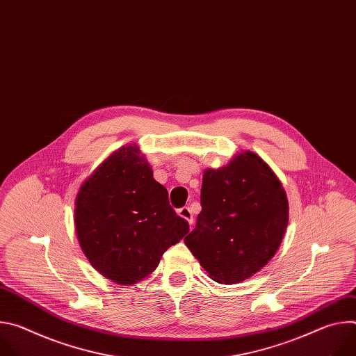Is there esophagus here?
<instances>
[{"instance_id": "obj_1", "label": "esophagus", "mask_w": 356, "mask_h": 356, "mask_svg": "<svg viewBox=\"0 0 356 356\" xmlns=\"http://www.w3.org/2000/svg\"><path fill=\"white\" fill-rule=\"evenodd\" d=\"M177 214H179L181 218L187 220V222H188L190 225L193 224V213H191L190 207H181V209H179V210H177Z\"/></svg>"}]
</instances>
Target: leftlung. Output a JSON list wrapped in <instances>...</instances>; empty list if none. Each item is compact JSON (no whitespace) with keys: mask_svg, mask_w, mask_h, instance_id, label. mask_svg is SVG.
I'll use <instances>...</instances> for the list:
<instances>
[{"mask_svg":"<svg viewBox=\"0 0 356 356\" xmlns=\"http://www.w3.org/2000/svg\"><path fill=\"white\" fill-rule=\"evenodd\" d=\"M201 213L184 238L209 276L225 284L259 272L276 253L289 222V202L273 170L253 152L207 169Z\"/></svg>","mask_w":356,"mask_h":356,"instance_id":"1","label":"left lung"}]
</instances>
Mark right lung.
<instances>
[{
	"label": "right lung",
	"instance_id": "1",
	"mask_svg": "<svg viewBox=\"0 0 356 356\" xmlns=\"http://www.w3.org/2000/svg\"><path fill=\"white\" fill-rule=\"evenodd\" d=\"M74 224L92 268L120 284L150 275L168 248L190 229L136 145L114 152L84 181Z\"/></svg>",
	"mask_w": 356,
	"mask_h": 356
}]
</instances>
